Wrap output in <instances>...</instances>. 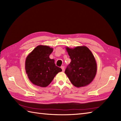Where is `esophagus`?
Instances as JSON below:
<instances>
[{
  "label": "esophagus",
  "instance_id": "34e87169",
  "mask_svg": "<svg viewBox=\"0 0 121 121\" xmlns=\"http://www.w3.org/2000/svg\"><path fill=\"white\" fill-rule=\"evenodd\" d=\"M61 68V69H62V71H63V72L65 71V66H62Z\"/></svg>",
  "mask_w": 121,
  "mask_h": 121
}]
</instances>
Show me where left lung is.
Returning a JSON list of instances; mask_svg holds the SVG:
<instances>
[{
    "mask_svg": "<svg viewBox=\"0 0 121 121\" xmlns=\"http://www.w3.org/2000/svg\"><path fill=\"white\" fill-rule=\"evenodd\" d=\"M71 61L65 73L74 86H85L92 82L97 72V64L94 56L85 46L74 49L66 48Z\"/></svg>",
    "mask_w": 121,
    "mask_h": 121,
    "instance_id": "left-lung-1",
    "label": "left lung"
}]
</instances>
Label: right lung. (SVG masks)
I'll list each match as a JSON object with an SVG mask.
<instances>
[{
    "label": "right lung",
    "instance_id": "1",
    "mask_svg": "<svg viewBox=\"0 0 121 121\" xmlns=\"http://www.w3.org/2000/svg\"><path fill=\"white\" fill-rule=\"evenodd\" d=\"M53 49L47 46H38L27 56L25 70L28 78L36 85L45 87L50 84L56 74L62 69L49 58Z\"/></svg>",
    "mask_w": 121,
    "mask_h": 121
}]
</instances>
